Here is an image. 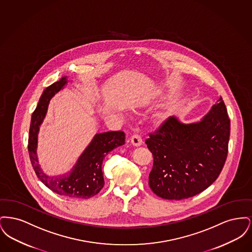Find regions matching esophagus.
<instances>
[{
	"label": "esophagus",
	"instance_id": "34e87169",
	"mask_svg": "<svg viewBox=\"0 0 252 252\" xmlns=\"http://www.w3.org/2000/svg\"><path fill=\"white\" fill-rule=\"evenodd\" d=\"M130 143H131L133 146H140V145L143 144V140H142L140 135L134 134V135H132L131 138H130Z\"/></svg>",
	"mask_w": 252,
	"mask_h": 252
}]
</instances>
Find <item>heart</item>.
<instances>
[{"instance_id": "b5f03b06", "label": "heart", "mask_w": 252, "mask_h": 252, "mask_svg": "<svg viewBox=\"0 0 252 252\" xmlns=\"http://www.w3.org/2000/svg\"><path fill=\"white\" fill-rule=\"evenodd\" d=\"M168 118L167 112H159L156 117V122L158 125H160Z\"/></svg>"}]
</instances>
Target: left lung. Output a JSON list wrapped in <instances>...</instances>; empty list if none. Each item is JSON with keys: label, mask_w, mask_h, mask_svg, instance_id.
<instances>
[{"label": "left lung", "mask_w": 252, "mask_h": 252, "mask_svg": "<svg viewBox=\"0 0 252 252\" xmlns=\"http://www.w3.org/2000/svg\"><path fill=\"white\" fill-rule=\"evenodd\" d=\"M230 121L220 97L199 122L169 117L145 144L153 155L149 187L158 196L181 200L203 192L220 175L228 155Z\"/></svg>", "instance_id": "8db88e82"}]
</instances>
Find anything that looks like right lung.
I'll return each instance as SVG.
<instances>
[{
	"mask_svg": "<svg viewBox=\"0 0 252 252\" xmlns=\"http://www.w3.org/2000/svg\"><path fill=\"white\" fill-rule=\"evenodd\" d=\"M67 77L47 87L40 97L33 112L29 129L28 151L32 166L36 177L53 192L60 195L88 199L101 191L105 181L102 172V163L108 152L125 144V133L108 131L96 134L91 144L77 159L72 171L60 177H49L43 173L36 157L37 133L44 119L51 98L67 84Z\"/></svg>",
	"mask_w": 252,
	"mask_h": 252,
	"instance_id": "1",
	"label": "right lung"
}]
</instances>
